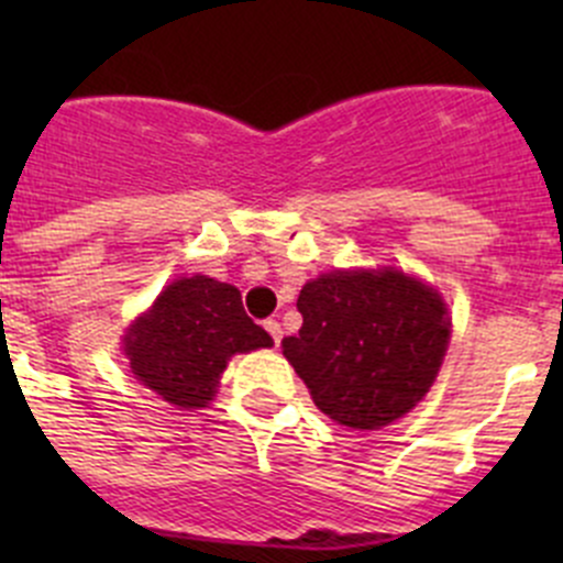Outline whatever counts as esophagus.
I'll return each instance as SVG.
<instances>
[{"label":"esophagus","mask_w":563,"mask_h":563,"mask_svg":"<svg viewBox=\"0 0 563 563\" xmlns=\"http://www.w3.org/2000/svg\"><path fill=\"white\" fill-rule=\"evenodd\" d=\"M264 329H266V332L272 334V340H275V345L280 343V338H283V329H280V323L275 321V318H266V321H264Z\"/></svg>","instance_id":"esophagus-1"}]
</instances>
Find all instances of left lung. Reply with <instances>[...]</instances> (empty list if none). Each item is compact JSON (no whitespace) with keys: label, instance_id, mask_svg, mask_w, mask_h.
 I'll return each instance as SVG.
<instances>
[{"label":"left lung","instance_id":"8db88e82","mask_svg":"<svg viewBox=\"0 0 563 563\" xmlns=\"http://www.w3.org/2000/svg\"><path fill=\"white\" fill-rule=\"evenodd\" d=\"M297 310L302 329L283 338V356L316 406L354 430L411 411L450 343L439 294L397 269L329 272L302 288Z\"/></svg>","mask_w":563,"mask_h":563}]
</instances>
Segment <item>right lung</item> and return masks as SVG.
<instances>
[{
	"label": "right lung",
	"instance_id": "1",
	"mask_svg": "<svg viewBox=\"0 0 563 563\" xmlns=\"http://www.w3.org/2000/svg\"><path fill=\"white\" fill-rule=\"evenodd\" d=\"M269 345L272 338L245 313L234 286L196 275L168 286L133 323L124 354L139 382L163 400L201 408L212 400L231 354Z\"/></svg>",
	"mask_w": 563,
	"mask_h": 563
}]
</instances>
